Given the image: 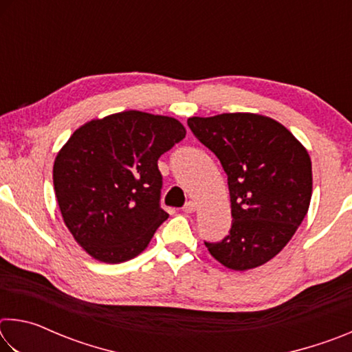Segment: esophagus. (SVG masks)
Returning <instances> with one entry per match:
<instances>
[{"instance_id": "esophagus-1", "label": "esophagus", "mask_w": 352, "mask_h": 352, "mask_svg": "<svg viewBox=\"0 0 352 352\" xmlns=\"http://www.w3.org/2000/svg\"><path fill=\"white\" fill-rule=\"evenodd\" d=\"M195 210H197V204H195V201H188V204L183 206L184 212H194Z\"/></svg>"}]
</instances>
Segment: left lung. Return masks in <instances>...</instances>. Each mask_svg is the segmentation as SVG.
Instances as JSON below:
<instances>
[{
  "mask_svg": "<svg viewBox=\"0 0 352 352\" xmlns=\"http://www.w3.org/2000/svg\"><path fill=\"white\" fill-rule=\"evenodd\" d=\"M188 126L228 175L231 230L205 242L220 264L248 270L281 252L306 217L312 163L283 124L253 113L189 118Z\"/></svg>",
  "mask_w": 352,
  "mask_h": 352,
  "instance_id": "left-lung-1",
  "label": "left lung"
}]
</instances>
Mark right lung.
<instances>
[{
  "label": "right lung",
  "instance_id": "1",
  "mask_svg": "<svg viewBox=\"0 0 352 352\" xmlns=\"http://www.w3.org/2000/svg\"><path fill=\"white\" fill-rule=\"evenodd\" d=\"M186 136L169 116L136 110L87 122L58 152L52 180L76 242L107 264L138 256L169 214L158 158Z\"/></svg>",
  "mask_w": 352,
  "mask_h": 352
}]
</instances>
